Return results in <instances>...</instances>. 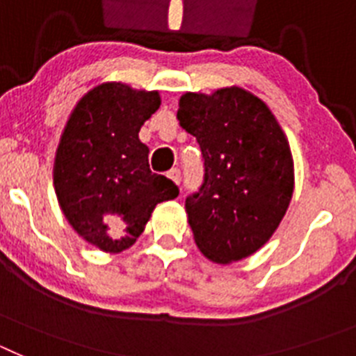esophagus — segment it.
Here are the masks:
<instances>
[{
	"label": "esophagus",
	"mask_w": 356,
	"mask_h": 356,
	"mask_svg": "<svg viewBox=\"0 0 356 356\" xmlns=\"http://www.w3.org/2000/svg\"><path fill=\"white\" fill-rule=\"evenodd\" d=\"M168 176H169V178H171L172 181H175L176 185H180V181H181V172H180V169H178V168L171 169V171L168 172Z\"/></svg>",
	"instance_id": "1"
}]
</instances>
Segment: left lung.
I'll list each match as a JSON object with an SVG mask.
<instances>
[{"instance_id": "8db88e82", "label": "left lung", "mask_w": 356, "mask_h": 356, "mask_svg": "<svg viewBox=\"0 0 356 356\" xmlns=\"http://www.w3.org/2000/svg\"><path fill=\"white\" fill-rule=\"evenodd\" d=\"M205 160L200 191L185 200L194 241L207 259L229 264L266 244L294 191V162L269 106L241 87L185 92L176 114Z\"/></svg>"}]
</instances>
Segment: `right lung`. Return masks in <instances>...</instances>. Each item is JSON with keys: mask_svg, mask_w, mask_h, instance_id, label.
<instances>
[{"mask_svg": "<svg viewBox=\"0 0 356 356\" xmlns=\"http://www.w3.org/2000/svg\"><path fill=\"white\" fill-rule=\"evenodd\" d=\"M159 106L156 90L97 85L72 108L56 147L53 185L62 212L81 238L106 253L134 246L155 207L180 193L151 172L149 149L139 140Z\"/></svg>", "mask_w": 356, "mask_h": 356, "instance_id": "right-lung-1", "label": "right lung"}]
</instances>
